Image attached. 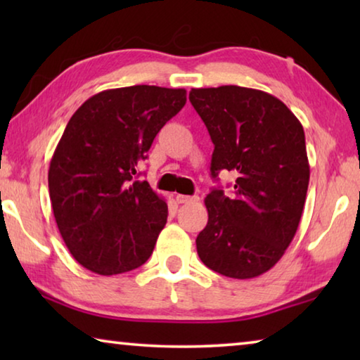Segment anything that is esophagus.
<instances>
[{
  "label": "esophagus",
  "instance_id": "obj_1",
  "mask_svg": "<svg viewBox=\"0 0 360 360\" xmlns=\"http://www.w3.org/2000/svg\"><path fill=\"white\" fill-rule=\"evenodd\" d=\"M176 202L178 203H192V202H198V197H191V195H176Z\"/></svg>",
  "mask_w": 360,
  "mask_h": 360
}]
</instances>
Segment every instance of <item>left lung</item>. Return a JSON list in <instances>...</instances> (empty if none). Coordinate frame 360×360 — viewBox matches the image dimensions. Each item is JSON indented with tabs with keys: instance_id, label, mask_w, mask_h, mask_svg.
<instances>
[{
	"instance_id": "obj_1",
	"label": "left lung",
	"mask_w": 360,
	"mask_h": 360,
	"mask_svg": "<svg viewBox=\"0 0 360 360\" xmlns=\"http://www.w3.org/2000/svg\"><path fill=\"white\" fill-rule=\"evenodd\" d=\"M188 100L214 144L211 176L236 174L233 195L212 188L205 198L208 224L197 236L198 257L224 276L255 278L283 257L300 222L309 182L303 127L262 90L192 89Z\"/></svg>"
}]
</instances>
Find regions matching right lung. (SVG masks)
I'll use <instances>...</instances> for the list:
<instances>
[{
    "label": "right lung",
    "instance_id": "add662e5",
    "mask_svg": "<svg viewBox=\"0 0 360 360\" xmlns=\"http://www.w3.org/2000/svg\"><path fill=\"white\" fill-rule=\"evenodd\" d=\"M186 95L157 85L111 89L70 119L49 167V195L66 248L87 270L119 275L150 257L168 206L136 179V167Z\"/></svg>",
    "mask_w": 360,
    "mask_h": 360
}]
</instances>
